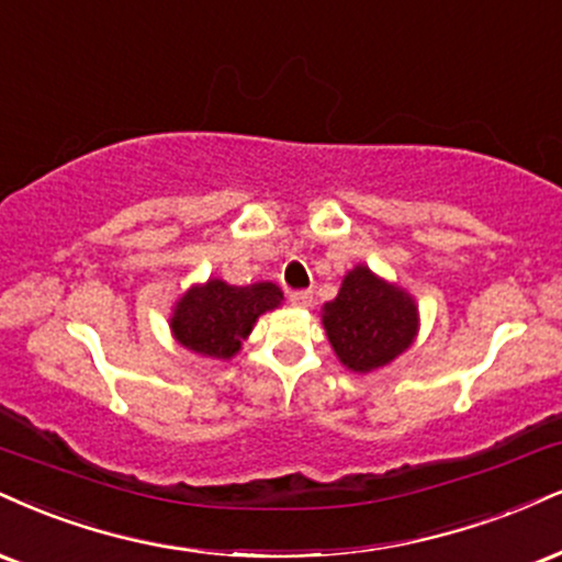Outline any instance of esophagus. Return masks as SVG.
<instances>
[{
	"label": "esophagus",
	"instance_id": "34e87169",
	"mask_svg": "<svg viewBox=\"0 0 562 562\" xmlns=\"http://www.w3.org/2000/svg\"><path fill=\"white\" fill-rule=\"evenodd\" d=\"M311 301H314L311 290H293V293H290V303H293V306H299V308H308Z\"/></svg>",
	"mask_w": 562,
	"mask_h": 562
}]
</instances>
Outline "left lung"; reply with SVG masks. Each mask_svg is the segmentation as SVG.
Listing matches in <instances>:
<instances>
[{"mask_svg":"<svg viewBox=\"0 0 562 562\" xmlns=\"http://www.w3.org/2000/svg\"><path fill=\"white\" fill-rule=\"evenodd\" d=\"M322 324L342 367L367 374L411 348L418 308L405 290L361 263L346 274L337 299L324 303Z\"/></svg>","mask_w":562,"mask_h":562,"instance_id":"8db88e82","label":"left lung"}]
</instances>
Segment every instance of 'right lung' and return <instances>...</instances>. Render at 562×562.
<instances>
[{"instance_id": "right-lung-1", "label": "right lung", "mask_w": 562, "mask_h": 562, "mask_svg": "<svg viewBox=\"0 0 562 562\" xmlns=\"http://www.w3.org/2000/svg\"><path fill=\"white\" fill-rule=\"evenodd\" d=\"M282 303V290L274 282L256 285H227L225 280H209L193 285L172 308V335L180 346L206 358L227 361L240 350L263 311Z\"/></svg>"}]
</instances>
